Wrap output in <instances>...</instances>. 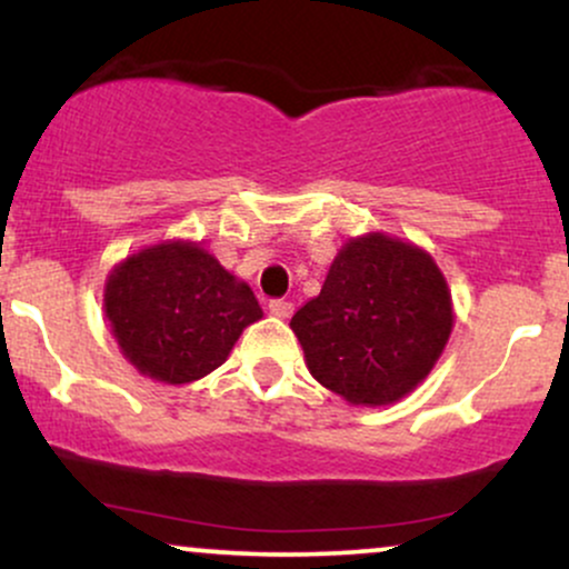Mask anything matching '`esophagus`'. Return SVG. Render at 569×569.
<instances>
[{
    "label": "esophagus",
    "instance_id": "obj_1",
    "mask_svg": "<svg viewBox=\"0 0 569 569\" xmlns=\"http://www.w3.org/2000/svg\"><path fill=\"white\" fill-rule=\"evenodd\" d=\"M267 310H270V316L276 318H289L293 312V305L286 302V299H272V302L267 305Z\"/></svg>",
    "mask_w": 569,
    "mask_h": 569
}]
</instances>
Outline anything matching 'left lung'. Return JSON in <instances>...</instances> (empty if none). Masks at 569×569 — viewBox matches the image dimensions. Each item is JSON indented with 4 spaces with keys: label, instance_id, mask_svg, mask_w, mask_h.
Returning a JSON list of instances; mask_svg holds the SVG:
<instances>
[{
    "label": "left lung",
    "instance_id": "obj_1",
    "mask_svg": "<svg viewBox=\"0 0 569 569\" xmlns=\"http://www.w3.org/2000/svg\"><path fill=\"white\" fill-rule=\"evenodd\" d=\"M452 323V293L433 257L385 232L339 248L321 293L291 318L310 375L361 407L411 393L439 361Z\"/></svg>",
    "mask_w": 569,
    "mask_h": 569
}]
</instances>
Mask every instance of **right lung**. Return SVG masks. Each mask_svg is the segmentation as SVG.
I'll use <instances>...</instances> for the list:
<instances>
[{"label": "right lung", "instance_id": "1", "mask_svg": "<svg viewBox=\"0 0 569 569\" xmlns=\"http://www.w3.org/2000/svg\"><path fill=\"white\" fill-rule=\"evenodd\" d=\"M122 356L158 382L187 385L227 361L246 326L262 318L253 291L200 243L168 240L128 257L103 289Z\"/></svg>", "mask_w": 569, "mask_h": 569}]
</instances>
